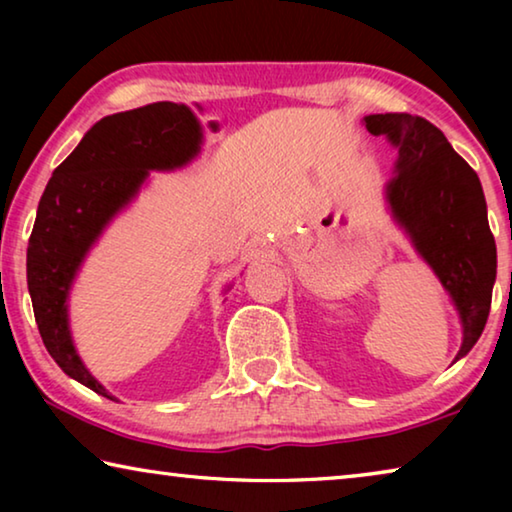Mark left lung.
<instances>
[{
  "instance_id": "1",
  "label": "left lung",
  "mask_w": 512,
  "mask_h": 512,
  "mask_svg": "<svg viewBox=\"0 0 512 512\" xmlns=\"http://www.w3.org/2000/svg\"><path fill=\"white\" fill-rule=\"evenodd\" d=\"M363 124L372 135H386L400 153L386 201L454 300L463 325L458 361L488 323L497 277V246L479 176L427 119L386 112L363 117Z\"/></svg>"
}]
</instances>
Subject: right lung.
<instances>
[{"label":"right lung","mask_w":512,"mask_h":512,"mask_svg":"<svg viewBox=\"0 0 512 512\" xmlns=\"http://www.w3.org/2000/svg\"><path fill=\"white\" fill-rule=\"evenodd\" d=\"M203 144L194 112L158 101L103 117L58 164L40 198L27 248V282L42 343L60 370L115 400L83 366L69 332V289L112 216L133 201L149 171L192 162Z\"/></svg>","instance_id":"add662e5"}]
</instances>
